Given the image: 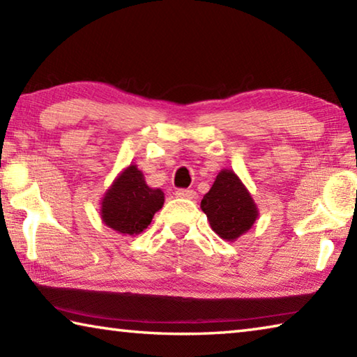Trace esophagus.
Here are the masks:
<instances>
[{
    "label": "esophagus",
    "instance_id": "1",
    "mask_svg": "<svg viewBox=\"0 0 357 357\" xmlns=\"http://www.w3.org/2000/svg\"><path fill=\"white\" fill-rule=\"evenodd\" d=\"M174 195H176L178 198H187V200H192V198H195V190H192V189H178Z\"/></svg>",
    "mask_w": 357,
    "mask_h": 357
}]
</instances>
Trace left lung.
I'll list each match as a JSON object with an SVG mask.
<instances>
[{
  "label": "left lung",
  "instance_id": "8db88e82",
  "mask_svg": "<svg viewBox=\"0 0 357 357\" xmlns=\"http://www.w3.org/2000/svg\"><path fill=\"white\" fill-rule=\"evenodd\" d=\"M202 209L222 239L234 241L249 231L258 217L257 204L236 173L222 170L203 197Z\"/></svg>",
  "mask_w": 357,
  "mask_h": 357
}]
</instances>
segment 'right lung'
Instances as JSON below:
<instances>
[{"mask_svg":"<svg viewBox=\"0 0 357 357\" xmlns=\"http://www.w3.org/2000/svg\"><path fill=\"white\" fill-rule=\"evenodd\" d=\"M164 202V192L149 187L137 165H129L102 198L100 215L114 231L134 236L148 228Z\"/></svg>","mask_w":357,"mask_h":357,"instance_id":"add662e5","label":"right lung"}]
</instances>
